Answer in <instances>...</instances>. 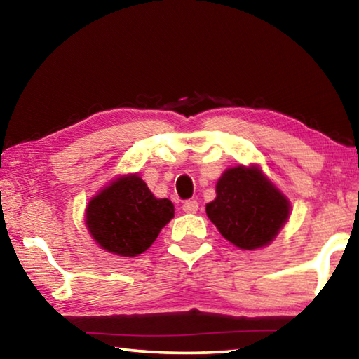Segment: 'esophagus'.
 Instances as JSON below:
<instances>
[{
  "mask_svg": "<svg viewBox=\"0 0 359 359\" xmlns=\"http://www.w3.org/2000/svg\"><path fill=\"white\" fill-rule=\"evenodd\" d=\"M198 201L196 199H188V201L184 203V205H182V209H184V212H187V214H194V212L198 210Z\"/></svg>",
  "mask_w": 359,
  "mask_h": 359,
  "instance_id": "esophagus-1",
  "label": "esophagus"
}]
</instances>
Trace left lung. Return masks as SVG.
I'll list each match as a JSON object with an SVG mask.
<instances>
[{
	"instance_id": "obj_1",
	"label": "left lung",
	"mask_w": 359,
	"mask_h": 359,
	"mask_svg": "<svg viewBox=\"0 0 359 359\" xmlns=\"http://www.w3.org/2000/svg\"><path fill=\"white\" fill-rule=\"evenodd\" d=\"M224 239L244 250L264 247L290 215L287 198L258 168H231L217 184V198L205 205Z\"/></svg>"
}]
</instances>
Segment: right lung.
<instances>
[{
  "mask_svg": "<svg viewBox=\"0 0 359 359\" xmlns=\"http://www.w3.org/2000/svg\"><path fill=\"white\" fill-rule=\"evenodd\" d=\"M172 217L169 199H156L141 177L126 175L88 203L87 228L104 250L136 257L154 244Z\"/></svg>",
  "mask_w": 359,
  "mask_h": 359,
  "instance_id": "1",
  "label": "right lung"
}]
</instances>
